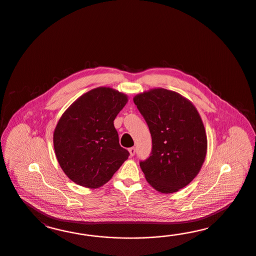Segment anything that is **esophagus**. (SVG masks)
Listing matches in <instances>:
<instances>
[{
    "label": "esophagus",
    "instance_id": "esophagus-1",
    "mask_svg": "<svg viewBox=\"0 0 256 256\" xmlns=\"http://www.w3.org/2000/svg\"><path fill=\"white\" fill-rule=\"evenodd\" d=\"M128 152H130V154L132 156L135 155V152H136V150H135V148H130L128 149Z\"/></svg>",
    "mask_w": 256,
    "mask_h": 256
}]
</instances>
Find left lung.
Masks as SVG:
<instances>
[{"instance_id":"1","label":"left lung","mask_w":256,"mask_h":256,"mask_svg":"<svg viewBox=\"0 0 256 256\" xmlns=\"http://www.w3.org/2000/svg\"><path fill=\"white\" fill-rule=\"evenodd\" d=\"M152 137V152L140 162L149 185L162 194L178 192L199 174L208 138L194 103L182 94L154 88L133 98Z\"/></svg>"}]
</instances>
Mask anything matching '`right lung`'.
I'll list each match as a JSON object with an SVG mask.
<instances>
[{
	"label": "right lung",
	"instance_id": "obj_1",
	"mask_svg": "<svg viewBox=\"0 0 256 256\" xmlns=\"http://www.w3.org/2000/svg\"><path fill=\"white\" fill-rule=\"evenodd\" d=\"M128 101L126 94L100 86L78 98L60 117L54 132L55 156L74 183L100 188L128 160L114 124Z\"/></svg>",
	"mask_w": 256,
	"mask_h": 256
}]
</instances>
